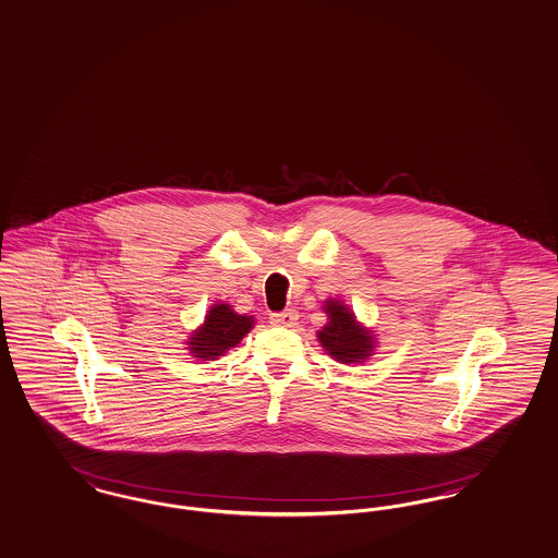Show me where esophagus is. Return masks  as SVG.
<instances>
[{
    "instance_id": "1",
    "label": "esophagus",
    "mask_w": 558,
    "mask_h": 558,
    "mask_svg": "<svg viewBox=\"0 0 558 558\" xmlns=\"http://www.w3.org/2000/svg\"><path fill=\"white\" fill-rule=\"evenodd\" d=\"M296 319H299V315L292 308L269 315V324L276 327H294L296 326Z\"/></svg>"
}]
</instances>
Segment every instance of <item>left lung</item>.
<instances>
[{
    "instance_id": "obj_1",
    "label": "left lung",
    "mask_w": 558,
    "mask_h": 558,
    "mask_svg": "<svg viewBox=\"0 0 558 558\" xmlns=\"http://www.w3.org/2000/svg\"><path fill=\"white\" fill-rule=\"evenodd\" d=\"M329 324L319 331V342L327 352L342 363L365 361L373 350L371 333L354 322V315L340 303H327Z\"/></svg>"
}]
</instances>
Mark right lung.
Returning a JSON list of instances; mask_svg holds the SVG:
<instances>
[{"label":"right lung","mask_w":558,"mask_h":558,"mask_svg":"<svg viewBox=\"0 0 558 558\" xmlns=\"http://www.w3.org/2000/svg\"><path fill=\"white\" fill-rule=\"evenodd\" d=\"M253 327V317L236 315L229 305H216L206 315L204 326L199 327L190 340V350L197 359L222 356L229 348L236 347L243 336Z\"/></svg>","instance_id":"1"}]
</instances>
